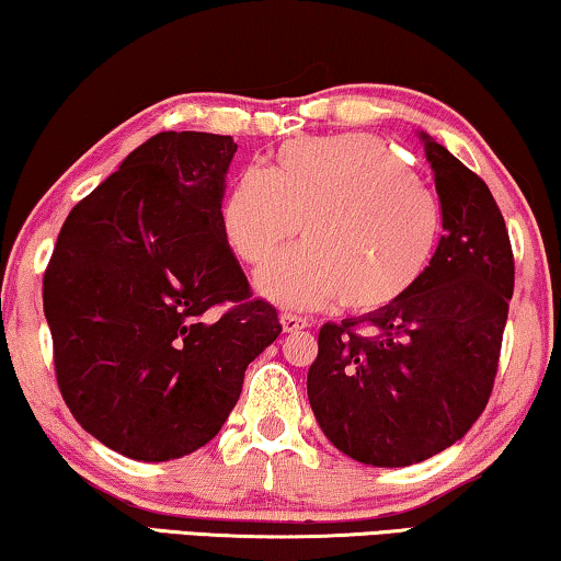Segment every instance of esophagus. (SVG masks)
<instances>
[{
  "instance_id": "34e87169",
  "label": "esophagus",
  "mask_w": 561,
  "mask_h": 561,
  "mask_svg": "<svg viewBox=\"0 0 561 561\" xmlns=\"http://www.w3.org/2000/svg\"><path fill=\"white\" fill-rule=\"evenodd\" d=\"M280 323H283V331H288V334H294V331H300L308 327V319H304V316L298 313H280Z\"/></svg>"
}]
</instances>
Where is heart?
Returning <instances> with one entry per match:
<instances>
[{"label": "heart", "mask_w": 561, "mask_h": 561, "mask_svg": "<svg viewBox=\"0 0 561 561\" xmlns=\"http://www.w3.org/2000/svg\"><path fill=\"white\" fill-rule=\"evenodd\" d=\"M304 222L306 245L257 273L261 294L288 306L377 311L422 278L440 238L430 186L371 134L280 146L271 172L245 169L222 205L227 245L261 265Z\"/></svg>", "instance_id": "heart-1"}]
</instances>
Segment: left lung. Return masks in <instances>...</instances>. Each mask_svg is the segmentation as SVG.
I'll list each match as a JSON object with an SVG mask.
<instances>
[{
  "instance_id": "obj_1",
  "label": "left lung",
  "mask_w": 561,
  "mask_h": 561,
  "mask_svg": "<svg viewBox=\"0 0 561 561\" xmlns=\"http://www.w3.org/2000/svg\"><path fill=\"white\" fill-rule=\"evenodd\" d=\"M443 230L427 271L377 311L323 323L308 402L344 456L402 468L450 448L489 404L514 294V253L481 176L420 134Z\"/></svg>"
}]
</instances>
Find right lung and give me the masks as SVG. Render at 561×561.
<instances>
[{
	"label": "right lung",
	"mask_w": 561,
	"mask_h": 561,
	"mask_svg": "<svg viewBox=\"0 0 561 561\" xmlns=\"http://www.w3.org/2000/svg\"><path fill=\"white\" fill-rule=\"evenodd\" d=\"M234 151L232 136H151L70 209L45 271L62 400L126 458L172 460L213 440L248 364L280 334L222 232Z\"/></svg>",
	"instance_id": "1"
}]
</instances>
